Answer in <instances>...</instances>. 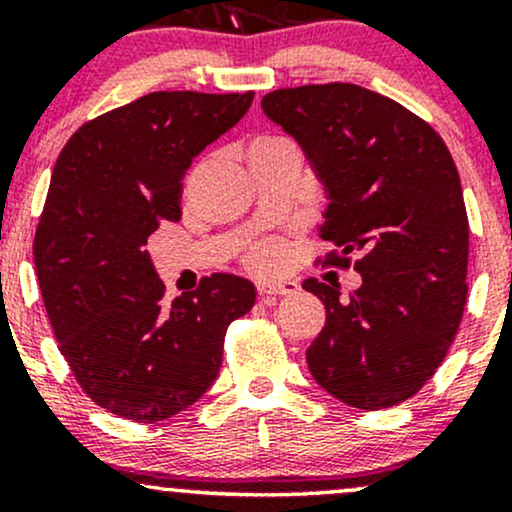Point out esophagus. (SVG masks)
Masks as SVG:
<instances>
[{"label": "esophagus", "mask_w": 512, "mask_h": 512, "mask_svg": "<svg viewBox=\"0 0 512 512\" xmlns=\"http://www.w3.org/2000/svg\"><path fill=\"white\" fill-rule=\"evenodd\" d=\"M260 296H291L298 291V284L291 279H274V281H260L257 284Z\"/></svg>", "instance_id": "34e87169"}]
</instances>
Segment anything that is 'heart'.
Here are the masks:
<instances>
[{
    "label": "heart",
    "instance_id": "heart-1",
    "mask_svg": "<svg viewBox=\"0 0 512 512\" xmlns=\"http://www.w3.org/2000/svg\"><path fill=\"white\" fill-rule=\"evenodd\" d=\"M279 139H281V137H272V134H264V137H257L255 142L250 144V149H252V146H262V144L279 142ZM279 255H281V245H276V243H272V245H260V248L252 250L250 262L257 264V267H267V264H274L276 260H279Z\"/></svg>",
    "mask_w": 512,
    "mask_h": 512
}]
</instances>
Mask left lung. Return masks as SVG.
<instances>
[{
	"label": "left lung",
	"instance_id": "obj_1",
	"mask_svg": "<svg viewBox=\"0 0 512 512\" xmlns=\"http://www.w3.org/2000/svg\"><path fill=\"white\" fill-rule=\"evenodd\" d=\"M325 185V262L354 269L349 298L317 279L325 327L305 351L332 397L387 409L433 378L467 303L469 221L460 173L440 134L392 98L356 84L279 88L262 98Z\"/></svg>",
	"mask_w": 512,
	"mask_h": 512
}]
</instances>
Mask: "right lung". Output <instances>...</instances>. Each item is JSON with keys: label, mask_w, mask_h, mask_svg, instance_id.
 <instances>
[{"label": "right lung", "mask_w": 512, "mask_h": 512, "mask_svg": "<svg viewBox=\"0 0 512 512\" xmlns=\"http://www.w3.org/2000/svg\"><path fill=\"white\" fill-rule=\"evenodd\" d=\"M255 93L156 91L88 120L64 144L33 240L52 332L98 407L137 424L170 419L209 390L228 325L255 286L211 274L163 301L146 238L180 221L192 158L248 113Z\"/></svg>", "instance_id": "1"}]
</instances>
